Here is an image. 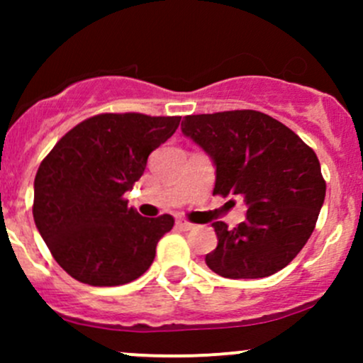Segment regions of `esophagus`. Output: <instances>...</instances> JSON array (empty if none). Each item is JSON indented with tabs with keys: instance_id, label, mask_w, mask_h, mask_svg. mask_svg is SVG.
I'll list each match as a JSON object with an SVG mask.
<instances>
[{
	"instance_id": "esophagus-1",
	"label": "esophagus",
	"mask_w": 363,
	"mask_h": 363,
	"mask_svg": "<svg viewBox=\"0 0 363 363\" xmlns=\"http://www.w3.org/2000/svg\"><path fill=\"white\" fill-rule=\"evenodd\" d=\"M175 226H177V228H181V230H193V228H195V225H193V223H189L188 219H184V218H179L177 221H175Z\"/></svg>"
}]
</instances>
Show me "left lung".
I'll return each mask as SVG.
<instances>
[{"instance_id": "8db88e82", "label": "left lung", "mask_w": 363, "mask_h": 363, "mask_svg": "<svg viewBox=\"0 0 363 363\" xmlns=\"http://www.w3.org/2000/svg\"><path fill=\"white\" fill-rule=\"evenodd\" d=\"M181 130L211 156L214 195L240 196L247 207L233 230L212 223L218 247L205 256L208 269L228 279L284 269L309 240L327 191L313 149L258 111L186 116Z\"/></svg>"}]
</instances>
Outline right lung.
<instances>
[{
    "mask_svg": "<svg viewBox=\"0 0 363 363\" xmlns=\"http://www.w3.org/2000/svg\"><path fill=\"white\" fill-rule=\"evenodd\" d=\"M181 117L100 113L77 124L40 163L33 218L54 259L73 279L119 286L151 267L174 218H144L123 199Z\"/></svg>",
    "mask_w": 363,
    "mask_h": 363,
    "instance_id": "right-lung-1",
    "label": "right lung"
}]
</instances>
